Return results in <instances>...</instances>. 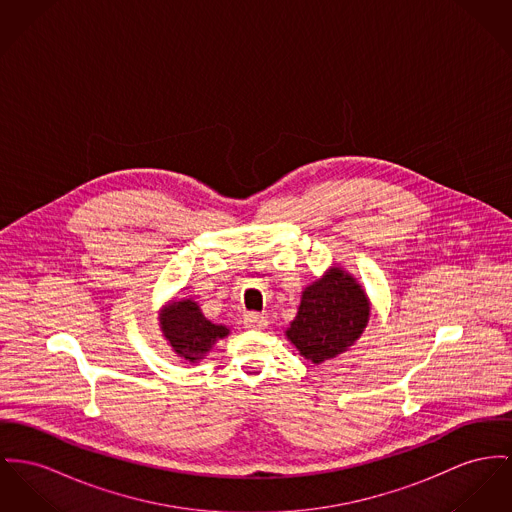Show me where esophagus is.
<instances>
[{"mask_svg": "<svg viewBox=\"0 0 512 512\" xmlns=\"http://www.w3.org/2000/svg\"><path fill=\"white\" fill-rule=\"evenodd\" d=\"M244 324L246 328L250 330H264L268 326V318L264 314H258V312H250L244 316Z\"/></svg>", "mask_w": 512, "mask_h": 512, "instance_id": "1", "label": "esophagus"}]
</instances>
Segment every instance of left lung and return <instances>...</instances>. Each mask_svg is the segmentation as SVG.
<instances>
[{"label": "left lung", "mask_w": 512, "mask_h": 512, "mask_svg": "<svg viewBox=\"0 0 512 512\" xmlns=\"http://www.w3.org/2000/svg\"><path fill=\"white\" fill-rule=\"evenodd\" d=\"M371 318V301L363 285L332 264L301 293L297 316L285 338L314 365L334 359L361 338Z\"/></svg>", "instance_id": "8db88e82"}]
</instances>
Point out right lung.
<instances>
[{
    "label": "right lung",
    "instance_id": "right-lung-1",
    "mask_svg": "<svg viewBox=\"0 0 512 512\" xmlns=\"http://www.w3.org/2000/svg\"><path fill=\"white\" fill-rule=\"evenodd\" d=\"M159 328L172 351L184 361L198 363L213 345L231 334L225 324L207 320L194 299H172L159 312Z\"/></svg>",
    "mask_w": 512,
    "mask_h": 512
}]
</instances>
